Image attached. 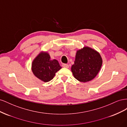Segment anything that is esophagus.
I'll use <instances>...</instances> for the list:
<instances>
[{
  "label": "esophagus",
  "mask_w": 127,
  "mask_h": 127,
  "mask_svg": "<svg viewBox=\"0 0 127 127\" xmlns=\"http://www.w3.org/2000/svg\"><path fill=\"white\" fill-rule=\"evenodd\" d=\"M62 66L63 67H64V68H69V65L68 64H62Z\"/></svg>",
  "instance_id": "1"
}]
</instances>
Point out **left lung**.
<instances>
[{"mask_svg":"<svg viewBox=\"0 0 127 127\" xmlns=\"http://www.w3.org/2000/svg\"><path fill=\"white\" fill-rule=\"evenodd\" d=\"M71 71L74 77L81 82L90 81L95 77L102 64L99 53L89 47L77 51Z\"/></svg>","mask_w":127,"mask_h":127,"instance_id":"1","label":"left lung"}]
</instances>
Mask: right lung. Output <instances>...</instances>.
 <instances>
[{
    "label": "right lung",
    "mask_w": 127,
    "mask_h": 127,
    "mask_svg": "<svg viewBox=\"0 0 127 127\" xmlns=\"http://www.w3.org/2000/svg\"><path fill=\"white\" fill-rule=\"evenodd\" d=\"M32 69L36 77L44 82L50 81L61 68L57 60H51L47 52H41L32 63Z\"/></svg>",
    "instance_id": "add662e5"
}]
</instances>
